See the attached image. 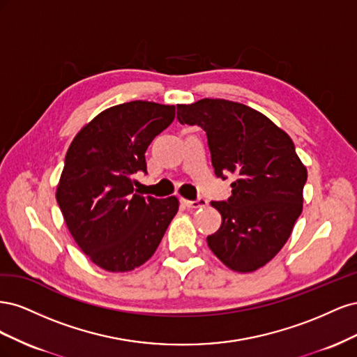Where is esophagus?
Masks as SVG:
<instances>
[{"label":"esophagus","mask_w":357,"mask_h":357,"mask_svg":"<svg viewBox=\"0 0 357 357\" xmlns=\"http://www.w3.org/2000/svg\"><path fill=\"white\" fill-rule=\"evenodd\" d=\"M181 202L186 205L188 208H202V207H207V199L204 198H198L195 201H188V199H181Z\"/></svg>","instance_id":"34e87169"}]
</instances>
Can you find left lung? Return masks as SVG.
I'll use <instances>...</instances> for the list:
<instances>
[{
    "instance_id": "obj_1",
    "label": "left lung",
    "mask_w": 357,
    "mask_h": 357,
    "mask_svg": "<svg viewBox=\"0 0 357 357\" xmlns=\"http://www.w3.org/2000/svg\"><path fill=\"white\" fill-rule=\"evenodd\" d=\"M180 123L207 132L214 174L232 176L228 201H213L222 214L208 247L236 273H252L282 250L302 213L307 168L291 138L266 116L228 100L178 104Z\"/></svg>"
}]
</instances>
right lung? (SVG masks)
<instances>
[{"label": "right lung", "instance_id": "1", "mask_svg": "<svg viewBox=\"0 0 357 357\" xmlns=\"http://www.w3.org/2000/svg\"><path fill=\"white\" fill-rule=\"evenodd\" d=\"M176 117L174 105L131 101L104 110L74 137L56 201L80 250L100 268L126 273L153 256L178 199L138 195L146 150Z\"/></svg>", "mask_w": 357, "mask_h": 357}]
</instances>
